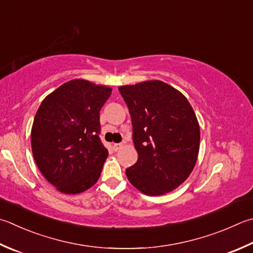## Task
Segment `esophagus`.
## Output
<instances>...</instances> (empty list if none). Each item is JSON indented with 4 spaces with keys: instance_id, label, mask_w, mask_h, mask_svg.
Segmentation results:
<instances>
[{
    "instance_id": "34e87169",
    "label": "esophagus",
    "mask_w": 253,
    "mask_h": 253,
    "mask_svg": "<svg viewBox=\"0 0 253 253\" xmlns=\"http://www.w3.org/2000/svg\"><path fill=\"white\" fill-rule=\"evenodd\" d=\"M122 147V144L121 143H113L112 144V150L114 151V152H117V151H119Z\"/></svg>"
}]
</instances>
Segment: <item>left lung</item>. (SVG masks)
I'll list each match as a JSON object with an SVG mask.
<instances>
[{
    "label": "left lung",
    "mask_w": 253,
    "mask_h": 253,
    "mask_svg": "<svg viewBox=\"0 0 253 253\" xmlns=\"http://www.w3.org/2000/svg\"><path fill=\"white\" fill-rule=\"evenodd\" d=\"M131 114L137 162L126 169L130 183L149 196L184 183L196 164L201 131L182 92L160 80L119 88Z\"/></svg>",
    "instance_id": "obj_1"
}]
</instances>
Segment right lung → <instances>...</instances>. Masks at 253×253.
I'll return each instance as SVG.
<instances>
[{
	"label": "right lung",
	"instance_id": "right-lung-1",
	"mask_svg": "<svg viewBox=\"0 0 253 253\" xmlns=\"http://www.w3.org/2000/svg\"><path fill=\"white\" fill-rule=\"evenodd\" d=\"M112 89L74 79L48 94L31 132L36 165L64 194H79L97 183L108 150L100 140V110Z\"/></svg>",
	"mask_w": 253,
	"mask_h": 253
}]
</instances>
